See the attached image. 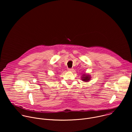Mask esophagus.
<instances>
[{"label": "esophagus", "instance_id": "obj_1", "mask_svg": "<svg viewBox=\"0 0 132 132\" xmlns=\"http://www.w3.org/2000/svg\"><path fill=\"white\" fill-rule=\"evenodd\" d=\"M68 70L69 71H72L73 70V68H68Z\"/></svg>", "mask_w": 132, "mask_h": 132}]
</instances>
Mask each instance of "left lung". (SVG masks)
Instances as JSON below:
<instances>
[{
	"instance_id": "obj_1",
	"label": "left lung",
	"mask_w": 132,
	"mask_h": 132,
	"mask_svg": "<svg viewBox=\"0 0 132 132\" xmlns=\"http://www.w3.org/2000/svg\"><path fill=\"white\" fill-rule=\"evenodd\" d=\"M81 78V80L84 82H89L91 79V76L89 73H84L82 75Z\"/></svg>"
}]
</instances>
